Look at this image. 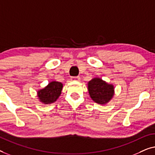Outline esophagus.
Returning <instances> with one entry per match:
<instances>
[{
	"instance_id": "34e87169",
	"label": "esophagus",
	"mask_w": 155,
	"mask_h": 155,
	"mask_svg": "<svg viewBox=\"0 0 155 155\" xmlns=\"http://www.w3.org/2000/svg\"><path fill=\"white\" fill-rule=\"evenodd\" d=\"M71 79L72 81H80V77H72Z\"/></svg>"
}]
</instances>
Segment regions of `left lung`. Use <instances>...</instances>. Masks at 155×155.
I'll list each match as a JSON object with an SVG mask.
<instances>
[{"label":"left lung","instance_id":"8db88e82","mask_svg":"<svg viewBox=\"0 0 155 155\" xmlns=\"http://www.w3.org/2000/svg\"><path fill=\"white\" fill-rule=\"evenodd\" d=\"M88 92L94 102L105 104L114 95V87L98 78H95L88 83Z\"/></svg>","mask_w":155,"mask_h":155}]
</instances>
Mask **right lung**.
I'll return each instance as SVG.
<instances>
[{
    "instance_id": "right-lung-1",
    "label": "right lung",
    "mask_w": 155,
    "mask_h": 155,
    "mask_svg": "<svg viewBox=\"0 0 155 155\" xmlns=\"http://www.w3.org/2000/svg\"><path fill=\"white\" fill-rule=\"evenodd\" d=\"M62 84L58 81H52L42 90L38 92V96L41 102L44 104L53 103L56 101L61 94Z\"/></svg>"
}]
</instances>
